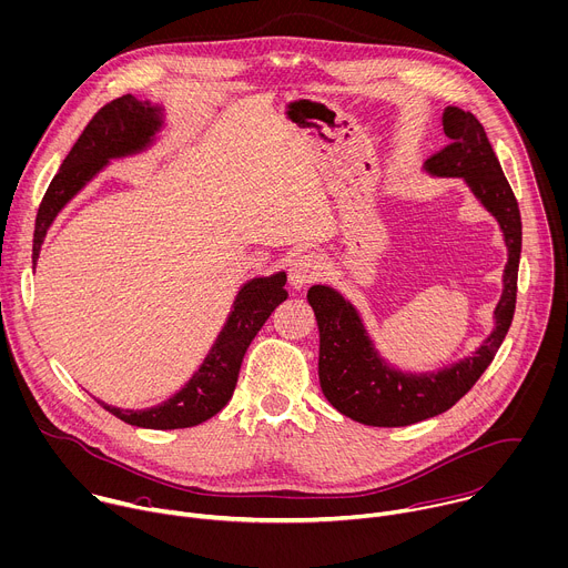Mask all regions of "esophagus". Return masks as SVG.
<instances>
[{
    "instance_id": "34e87169",
    "label": "esophagus",
    "mask_w": 568,
    "mask_h": 568,
    "mask_svg": "<svg viewBox=\"0 0 568 568\" xmlns=\"http://www.w3.org/2000/svg\"><path fill=\"white\" fill-rule=\"evenodd\" d=\"M323 274V263L318 256L314 254H305V256H298L292 265H290V285L294 290H301L305 287L307 283L316 281L318 276Z\"/></svg>"
}]
</instances>
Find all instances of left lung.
I'll list each match as a JSON object with an SVG mask.
<instances>
[{"mask_svg":"<svg viewBox=\"0 0 568 568\" xmlns=\"http://www.w3.org/2000/svg\"><path fill=\"white\" fill-rule=\"evenodd\" d=\"M442 122L450 144L426 160V173L464 178L473 196L499 223L508 250L504 290L495 307V327L473 356L437 372H404L376 352L361 314L349 301L327 285H312L307 301L321 338V390L341 415L365 426H410L453 408L495 358L515 314L521 254V219L515 194L481 122L470 111L448 106Z\"/></svg>","mask_w":568,"mask_h":568,"instance_id":"8db88e82","label":"left lung"}]
</instances>
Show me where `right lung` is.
I'll list each match as a JSON object with an SVG mask.
<instances>
[{"label": "right lung", "mask_w": 568, "mask_h": 568, "mask_svg": "<svg viewBox=\"0 0 568 568\" xmlns=\"http://www.w3.org/2000/svg\"><path fill=\"white\" fill-rule=\"evenodd\" d=\"M164 124V109L151 102H140L133 95H122L104 104L87 124L60 171L51 180L36 219L33 265L40 258L44 236L58 214L113 158L135 155L149 149ZM285 272L247 281L232 305V312L207 352L201 367L194 372L173 397L144 410H122L109 404H98L129 426L151 430L192 428L221 413L234 395L243 356L270 314L287 298Z\"/></svg>", "instance_id": "add662e5"}]
</instances>
